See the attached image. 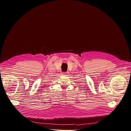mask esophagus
<instances>
[{
	"mask_svg": "<svg viewBox=\"0 0 131 131\" xmlns=\"http://www.w3.org/2000/svg\"><path fill=\"white\" fill-rule=\"evenodd\" d=\"M63 74H69V72H64L63 73Z\"/></svg>",
	"mask_w": 131,
	"mask_h": 131,
	"instance_id": "34e87169",
	"label": "esophagus"
}]
</instances>
